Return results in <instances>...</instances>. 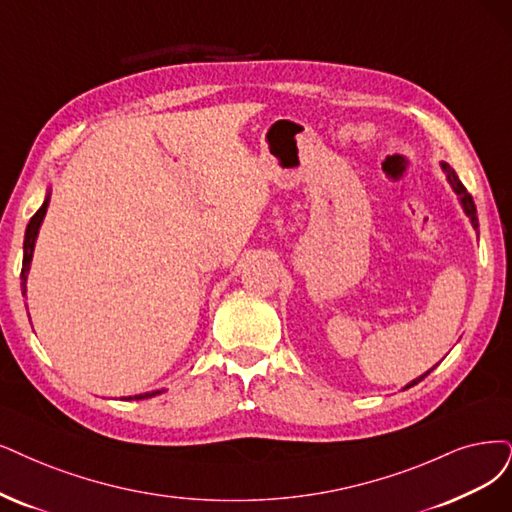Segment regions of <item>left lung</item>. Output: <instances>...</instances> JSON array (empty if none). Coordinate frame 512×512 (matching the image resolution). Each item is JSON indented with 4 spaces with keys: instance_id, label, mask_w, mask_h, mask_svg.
Segmentation results:
<instances>
[{
    "instance_id": "8db88e82",
    "label": "left lung",
    "mask_w": 512,
    "mask_h": 512,
    "mask_svg": "<svg viewBox=\"0 0 512 512\" xmlns=\"http://www.w3.org/2000/svg\"><path fill=\"white\" fill-rule=\"evenodd\" d=\"M441 168H443L445 173H447V181L451 183L453 192H456V194L460 196V202H462V206H464L466 215H468V217H470V221H472V227H475V230H477V227H479V219H477V206H475V200H472V196L466 192V187H464V185H462V181L458 179L456 170H453L447 162H441ZM432 369H434V367H432ZM432 369H430V371H432ZM430 371H426L424 375H420V377H418V380H413L411 384H407V388H411V386H415L418 382H422L424 377H426Z\"/></svg>"
}]
</instances>
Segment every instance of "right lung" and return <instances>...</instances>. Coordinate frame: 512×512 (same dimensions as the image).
I'll list each match as a JSON object with an SVG mask.
<instances>
[{"label":"right lung","instance_id":"add662e5","mask_svg":"<svg viewBox=\"0 0 512 512\" xmlns=\"http://www.w3.org/2000/svg\"><path fill=\"white\" fill-rule=\"evenodd\" d=\"M46 208H48V198H46V202L40 206V211H37V213L31 217V221H29V225H27V232H25L23 270H21V280H23V282H21V289H23V295H25V291H27V272H29V266H31L35 238H37V232H40V225H42V219H44V215H46ZM156 394H160V390L139 394V396H135V399H151V396H156ZM128 399H130V396H128Z\"/></svg>","mask_w":512,"mask_h":512}]
</instances>
